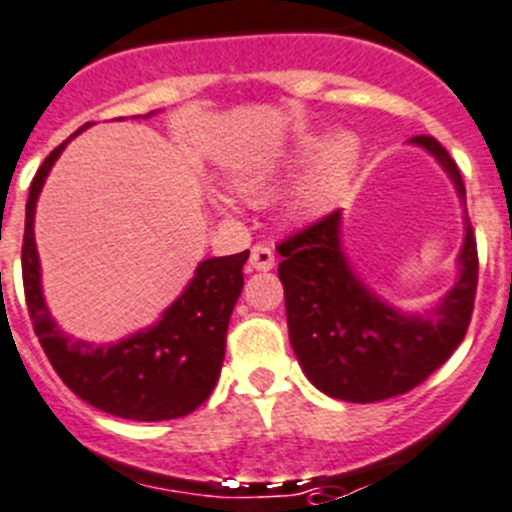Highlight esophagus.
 Segmentation results:
<instances>
[{"mask_svg": "<svg viewBox=\"0 0 512 512\" xmlns=\"http://www.w3.org/2000/svg\"><path fill=\"white\" fill-rule=\"evenodd\" d=\"M250 267L252 270H262V272L272 270V267H275V252H272L267 245H255L250 252Z\"/></svg>", "mask_w": 512, "mask_h": 512, "instance_id": "obj_1", "label": "esophagus"}]
</instances>
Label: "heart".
<instances>
[{
    "instance_id": "heart-1",
    "label": "heart",
    "mask_w": 512,
    "mask_h": 512,
    "mask_svg": "<svg viewBox=\"0 0 512 512\" xmlns=\"http://www.w3.org/2000/svg\"><path fill=\"white\" fill-rule=\"evenodd\" d=\"M313 159H323L318 164V169L313 171L308 181L303 184V189L298 191L295 197V212L300 217H313V214H321L336 202L338 191L343 189V184L351 176L353 164H356V148H353L351 141L341 138V141H333V138H315V141H308L303 148H300L295 159L290 161L288 166H303ZM240 191L245 194H255L257 189H262L260 179H242Z\"/></svg>"
}]
</instances>
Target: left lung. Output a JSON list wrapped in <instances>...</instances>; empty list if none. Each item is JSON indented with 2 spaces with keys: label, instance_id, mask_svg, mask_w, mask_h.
Instances as JSON below:
<instances>
[{
  "label": "left lung",
  "instance_id": "left-lung-1",
  "mask_svg": "<svg viewBox=\"0 0 512 512\" xmlns=\"http://www.w3.org/2000/svg\"><path fill=\"white\" fill-rule=\"evenodd\" d=\"M434 154L465 204L455 159L432 136H414ZM460 280L427 318L401 315L361 285L341 252V212L315 219L278 242L280 283L293 351L323 394L353 404L401 396L432 376L470 328L477 293V242L465 219Z\"/></svg>",
  "mask_w": 512,
  "mask_h": 512
}]
</instances>
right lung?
<instances>
[{
  "label": "right lung",
  "instance_id": "1",
  "mask_svg": "<svg viewBox=\"0 0 512 512\" xmlns=\"http://www.w3.org/2000/svg\"><path fill=\"white\" fill-rule=\"evenodd\" d=\"M65 143L42 161L32 179L22 240V283L42 351L65 386L100 412L133 422L186 417L204 404L217 386L229 315L245 285L242 265L250 250L204 260L189 288L166 308L164 318L154 328L111 346L73 341L55 326L42 298L40 260L32 229L40 189Z\"/></svg>",
  "mask_w": 512,
  "mask_h": 512
}]
</instances>
